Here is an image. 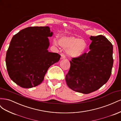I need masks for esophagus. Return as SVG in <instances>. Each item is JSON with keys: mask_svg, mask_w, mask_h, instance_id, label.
Returning a JSON list of instances; mask_svg holds the SVG:
<instances>
[{"mask_svg": "<svg viewBox=\"0 0 121 121\" xmlns=\"http://www.w3.org/2000/svg\"><path fill=\"white\" fill-rule=\"evenodd\" d=\"M65 54H61V57H60V59L61 60H63V59H65Z\"/></svg>", "mask_w": 121, "mask_h": 121, "instance_id": "34e87169", "label": "esophagus"}]
</instances>
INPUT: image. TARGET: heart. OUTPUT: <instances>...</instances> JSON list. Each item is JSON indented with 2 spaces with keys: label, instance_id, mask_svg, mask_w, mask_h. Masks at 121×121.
Segmentation results:
<instances>
[{
  "label": "heart",
  "instance_id": "heart-1",
  "mask_svg": "<svg viewBox=\"0 0 121 121\" xmlns=\"http://www.w3.org/2000/svg\"><path fill=\"white\" fill-rule=\"evenodd\" d=\"M54 44L57 45L56 40H54ZM59 44L64 48L67 49V52L72 57L81 56L86 50L87 43L85 40L74 36H63L59 40Z\"/></svg>",
  "mask_w": 121,
  "mask_h": 121
}]
</instances>
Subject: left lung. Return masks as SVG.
I'll return each instance as SVG.
<instances>
[{"label":"left lung","mask_w":121,"mask_h":121,"mask_svg":"<svg viewBox=\"0 0 121 121\" xmlns=\"http://www.w3.org/2000/svg\"><path fill=\"white\" fill-rule=\"evenodd\" d=\"M90 51L72 58L65 75L68 87L76 92L88 94L108 82L112 73L113 60L111 42L102 35L91 36Z\"/></svg>","instance_id":"1"}]
</instances>
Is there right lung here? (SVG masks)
Wrapping results in <instances>:
<instances>
[{
  "label": "right lung",
  "instance_id": "add662e5",
  "mask_svg": "<svg viewBox=\"0 0 121 121\" xmlns=\"http://www.w3.org/2000/svg\"><path fill=\"white\" fill-rule=\"evenodd\" d=\"M49 27H29L14 35L6 52L5 61L10 78L25 88L41 84L48 68L60 56L48 52Z\"/></svg>",
  "mask_w": 121,
  "mask_h": 121
}]
</instances>
